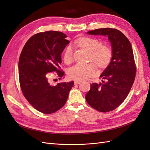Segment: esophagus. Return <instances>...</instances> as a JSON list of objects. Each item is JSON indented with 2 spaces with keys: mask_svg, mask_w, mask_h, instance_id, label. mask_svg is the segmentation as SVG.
<instances>
[{
  "mask_svg": "<svg viewBox=\"0 0 150 150\" xmlns=\"http://www.w3.org/2000/svg\"><path fill=\"white\" fill-rule=\"evenodd\" d=\"M80 83H81V81H74V84H75V85L79 84H80Z\"/></svg>",
  "mask_w": 150,
  "mask_h": 150,
  "instance_id": "obj_1",
  "label": "esophagus"
}]
</instances>
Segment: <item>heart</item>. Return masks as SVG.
Instances as JSON below:
<instances>
[{"label": "heart", "mask_w": 150, "mask_h": 150, "mask_svg": "<svg viewBox=\"0 0 150 150\" xmlns=\"http://www.w3.org/2000/svg\"><path fill=\"white\" fill-rule=\"evenodd\" d=\"M75 43L86 49L90 52V60H92L98 68H104L110 63L112 57V51L106 45H101L97 39L88 37L79 38ZM73 60V47L69 44L63 52V60L66 64H69ZM96 72V67L93 64H76L68 69L69 77L74 80L80 81L93 75Z\"/></svg>", "instance_id": "1"}]
</instances>
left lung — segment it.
Wrapping results in <instances>:
<instances>
[{
    "label": "left lung",
    "mask_w": 150,
    "mask_h": 150,
    "mask_svg": "<svg viewBox=\"0 0 150 150\" xmlns=\"http://www.w3.org/2000/svg\"><path fill=\"white\" fill-rule=\"evenodd\" d=\"M89 35L107 36L112 47V57L100 77L103 84L92 83L86 100L100 112H109L122 103L134 82L136 66L131 43L124 35L113 28L88 31Z\"/></svg>",
    "instance_id": "1"
}]
</instances>
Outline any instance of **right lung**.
Segmentation results:
<instances>
[{"instance_id":"1","label":"right lung","mask_w":150,"mask_h":150,"mask_svg":"<svg viewBox=\"0 0 150 150\" xmlns=\"http://www.w3.org/2000/svg\"><path fill=\"white\" fill-rule=\"evenodd\" d=\"M66 35L49 31L34 35L22 50L18 61V76L24 97L35 109L50 114L60 109L66 103L73 81L50 85L49 73L64 75L60 70L61 54L69 41Z\"/></svg>"}]
</instances>
